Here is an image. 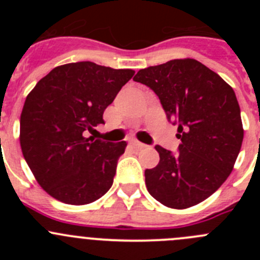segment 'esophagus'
Listing matches in <instances>:
<instances>
[{"mask_svg": "<svg viewBox=\"0 0 260 260\" xmlns=\"http://www.w3.org/2000/svg\"><path fill=\"white\" fill-rule=\"evenodd\" d=\"M131 146H132L135 149H143L147 147L146 145H143V143L137 142V141H131Z\"/></svg>", "mask_w": 260, "mask_h": 260, "instance_id": "1", "label": "esophagus"}]
</instances>
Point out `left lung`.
Listing matches in <instances>:
<instances>
[{
	"instance_id": "1",
	"label": "left lung",
	"mask_w": 260,
	"mask_h": 260,
	"mask_svg": "<svg viewBox=\"0 0 260 260\" xmlns=\"http://www.w3.org/2000/svg\"><path fill=\"white\" fill-rule=\"evenodd\" d=\"M133 80L158 96L177 124L179 152L156 146L159 162L146 170L151 196L167 208L186 209L211 196L233 171L243 143L240 107L232 86L195 59H175L141 69Z\"/></svg>"
}]
</instances>
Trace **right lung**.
<instances>
[{
	"label": "right lung",
	"mask_w": 260,
	"mask_h": 260,
	"mask_svg": "<svg viewBox=\"0 0 260 260\" xmlns=\"http://www.w3.org/2000/svg\"><path fill=\"white\" fill-rule=\"evenodd\" d=\"M135 72L91 61L54 68L39 80L20 118L22 154L39 185L56 200L85 205L112 187L127 143L86 138Z\"/></svg>",
	"instance_id": "add662e5"
}]
</instances>
